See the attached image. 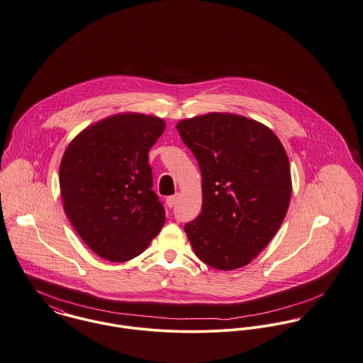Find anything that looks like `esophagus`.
Returning a JSON list of instances; mask_svg holds the SVG:
<instances>
[{
    "label": "esophagus",
    "instance_id": "esophagus-1",
    "mask_svg": "<svg viewBox=\"0 0 363 363\" xmlns=\"http://www.w3.org/2000/svg\"><path fill=\"white\" fill-rule=\"evenodd\" d=\"M178 198H179V194H175V195H172V196H168L167 198V206L169 207V208H172L175 204H177V201H178Z\"/></svg>",
    "mask_w": 363,
    "mask_h": 363
}]
</instances>
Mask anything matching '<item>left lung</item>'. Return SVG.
<instances>
[{"label": "left lung", "mask_w": 363, "mask_h": 363, "mask_svg": "<svg viewBox=\"0 0 363 363\" xmlns=\"http://www.w3.org/2000/svg\"><path fill=\"white\" fill-rule=\"evenodd\" d=\"M177 129L201 172V213L185 224L188 240L210 267H243L276 235L289 206L281 142L266 125L230 113L182 120Z\"/></svg>", "instance_id": "obj_1"}]
</instances>
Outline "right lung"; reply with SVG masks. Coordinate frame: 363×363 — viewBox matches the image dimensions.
<instances>
[{
  "label": "right lung",
  "mask_w": 363,
  "mask_h": 363,
  "mask_svg": "<svg viewBox=\"0 0 363 363\" xmlns=\"http://www.w3.org/2000/svg\"><path fill=\"white\" fill-rule=\"evenodd\" d=\"M162 118L117 114L87 126L68 145L60 165L64 210L96 255L126 262L162 231L165 210L153 188L149 150Z\"/></svg>",
  "instance_id": "1"
}]
</instances>
